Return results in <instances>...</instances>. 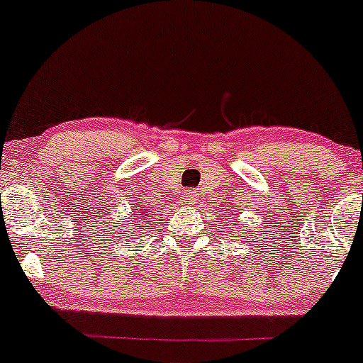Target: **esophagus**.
<instances>
[{
  "label": "esophagus",
  "mask_w": 363,
  "mask_h": 363,
  "mask_svg": "<svg viewBox=\"0 0 363 363\" xmlns=\"http://www.w3.org/2000/svg\"><path fill=\"white\" fill-rule=\"evenodd\" d=\"M181 200L184 203H193L196 200V191H193V189H184L181 195Z\"/></svg>",
  "instance_id": "esophagus-1"
}]
</instances>
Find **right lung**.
<instances>
[{"instance_id": "add662e5", "label": "right lung", "mask_w": 363, "mask_h": 363, "mask_svg": "<svg viewBox=\"0 0 363 363\" xmlns=\"http://www.w3.org/2000/svg\"><path fill=\"white\" fill-rule=\"evenodd\" d=\"M135 212H138V214H135L133 218H130L128 219V225L130 226H137V230H140L142 232V226L144 225H149V223H151V219H152V214H151V211H147V208L145 207H135L133 208ZM128 239V237H126Z\"/></svg>"}]
</instances>
